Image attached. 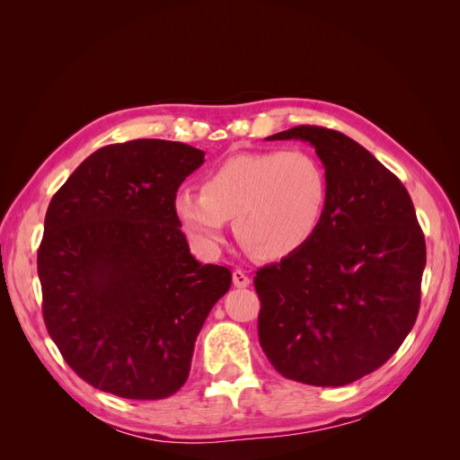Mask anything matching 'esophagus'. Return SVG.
<instances>
[{
  "mask_svg": "<svg viewBox=\"0 0 460 460\" xmlns=\"http://www.w3.org/2000/svg\"><path fill=\"white\" fill-rule=\"evenodd\" d=\"M232 282H234L235 288H247L249 284H252V278L247 276L245 270L235 269V270L232 272Z\"/></svg>",
  "mask_w": 460,
  "mask_h": 460,
  "instance_id": "34e87169",
  "label": "esophagus"
}]
</instances>
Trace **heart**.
Returning a JSON list of instances; mask_svg holds the SVG:
<instances>
[{
	"instance_id": "1",
	"label": "heart",
	"mask_w": 460,
	"mask_h": 460,
	"mask_svg": "<svg viewBox=\"0 0 460 460\" xmlns=\"http://www.w3.org/2000/svg\"><path fill=\"white\" fill-rule=\"evenodd\" d=\"M326 203L323 163L307 149H286L226 159L203 180L201 191H178L174 211L205 249L220 245L234 218L245 249L261 259H280L313 238Z\"/></svg>"
}]
</instances>
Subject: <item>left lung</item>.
Returning a JSON list of instances; mask_svg holds the SVG:
<instances>
[{
	"instance_id": "1",
	"label": "left lung",
	"mask_w": 460,
	"mask_h": 460,
	"mask_svg": "<svg viewBox=\"0 0 460 460\" xmlns=\"http://www.w3.org/2000/svg\"><path fill=\"white\" fill-rule=\"evenodd\" d=\"M267 140L309 142L328 203L313 238L257 270L259 341L284 378L345 385L380 368L420 309L426 242L401 180L341 132L296 127Z\"/></svg>"
}]
</instances>
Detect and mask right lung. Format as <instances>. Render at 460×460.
Masks as SVG:
<instances>
[{
    "label": "right lung",
    "mask_w": 460,
    "mask_h": 460,
    "mask_svg": "<svg viewBox=\"0 0 460 460\" xmlns=\"http://www.w3.org/2000/svg\"><path fill=\"white\" fill-rule=\"evenodd\" d=\"M205 153L132 140L97 149L51 198L38 249L41 313L82 380L124 399L176 394L232 272L193 259L174 211Z\"/></svg>",
    "instance_id": "obj_1"
}]
</instances>
